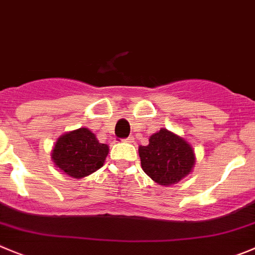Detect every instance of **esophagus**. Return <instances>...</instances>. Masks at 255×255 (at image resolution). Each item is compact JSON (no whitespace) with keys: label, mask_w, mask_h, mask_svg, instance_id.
<instances>
[{"label":"esophagus","mask_w":255,"mask_h":255,"mask_svg":"<svg viewBox=\"0 0 255 255\" xmlns=\"http://www.w3.org/2000/svg\"><path fill=\"white\" fill-rule=\"evenodd\" d=\"M125 141L128 142V143H133V142H134V138H133V135H129V137H127Z\"/></svg>","instance_id":"1"}]
</instances>
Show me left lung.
<instances>
[{
    "mask_svg": "<svg viewBox=\"0 0 255 255\" xmlns=\"http://www.w3.org/2000/svg\"><path fill=\"white\" fill-rule=\"evenodd\" d=\"M142 170L158 185L171 186L192 171L195 153L182 137L166 128L149 137L147 146H139Z\"/></svg>",
    "mask_w": 255,
    "mask_h": 255,
    "instance_id": "obj_1",
    "label": "left lung"
}]
</instances>
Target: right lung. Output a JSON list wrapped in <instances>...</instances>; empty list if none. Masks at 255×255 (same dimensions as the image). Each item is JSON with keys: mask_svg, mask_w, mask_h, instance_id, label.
Here are the masks:
<instances>
[{"mask_svg": "<svg viewBox=\"0 0 255 255\" xmlns=\"http://www.w3.org/2000/svg\"><path fill=\"white\" fill-rule=\"evenodd\" d=\"M108 144L101 143L88 128H79L60 135L51 152V160L70 177L83 178L103 166Z\"/></svg>", "mask_w": 255, "mask_h": 255, "instance_id": "1", "label": "right lung"}]
</instances>
